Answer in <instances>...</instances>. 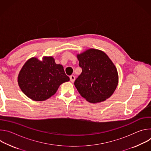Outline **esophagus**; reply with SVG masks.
I'll list each match as a JSON object with an SVG mask.
<instances>
[{
  "label": "esophagus",
  "instance_id": "1",
  "mask_svg": "<svg viewBox=\"0 0 151 151\" xmlns=\"http://www.w3.org/2000/svg\"><path fill=\"white\" fill-rule=\"evenodd\" d=\"M75 76H73V75H71V76H70V81H71L72 82H73L75 81Z\"/></svg>",
  "mask_w": 151,
  "mask_h": 151
}]
</instances>
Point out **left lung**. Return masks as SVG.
<instances>
[{
	"label": "left lung",
	"instance_id": "obj_1",
	"mask_svg": "<svg viewBox=\"0 0 151 151\" xmlns=\"http://www.w3.org/2000/svg\"><path fill=\"white\" fill-rule=\"evenodd\" d=\"M82 73L75 86L82 97L90 103H99L110 97L118 83L116 67L104 52L90 49L77 55Z\"/></svg>",
	"mask_w": 151,
	"mask_h": 151
}]
</instances>
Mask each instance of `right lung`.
I'll list each match as a JSON object with an SVG mask.
<instances>
[{
	"label": "right lung",
	"mask_w": 151,
	"mask_h": 151,
	"mask_svg": "<svg viewBox=\"0 0 151 151\" xmlns=\"http://www.w3.org/2000/svg\"><path fill=\"white\" fill-rule=\"evenodd\" d=\"M69 81L61 64L55 63L52 57L40 61L29 59L19 72L18 82L21 90L30 99L44 101L53 96L59 86Z\"/></svg>",
	"instance_id": "add662e5"
}]
</instances>
